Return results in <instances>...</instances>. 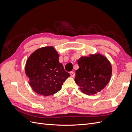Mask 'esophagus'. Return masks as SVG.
Here are the masks:
<instances>
[{
	"label": "esophagus",
	"instance_id": "esophagus-1",
	"mask_svg": "<svg viewBox=\"0 0 132 132\" xmlns=\"http://www.w3.org/2000/svg\"><path fill=\"white\" fill-rule=\"evenodd\" d=\"M70 75H71L72 77H74L75 75V73L74 72V71H70Z\"/></svg>",
	"mask_w": 132,
	"mask_h": 132
}]
</instances>
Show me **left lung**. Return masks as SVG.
Returning <instances> with one entry per match:
<instances>
[{
  "instance_id": "1",
  "label": "left lung",
  "mask_w": 132,
  "mask_h": 132,
  "mask_svg": "<svg viewBox=\"0 0 132 132\" xmlns=\"http://www.w3.org/2000/svg\"><path fill=\"white\" fill-rule=\"evenodd\" d=\"M79 69L75 71V81L81 91L86 95L97 94L109 82L112 66L106 57L96 53L81 57L78 61Z\"/></svg>"
}]
</instances>
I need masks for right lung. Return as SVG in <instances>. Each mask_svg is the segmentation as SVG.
<instances>
[{
	"label": "right lung",
	"mask_w": 132,
	"mask_h": 132,
	"mask_svg": "<svg viewBox=\"0 0 132 132\" xmlns=\"http://www.w3.org/2000/svg\"><path fill=\"white\" fill-rule=\"evenodd\" d=\"M59 57L53 47L48 46L37 49L28 58L25 73L35 93L45 96L57 93L70 76L59 63Z\"/></svg>",
	"instance_id": "1"
}]
</instances>
